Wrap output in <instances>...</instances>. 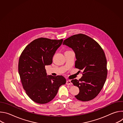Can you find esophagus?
<instances>
[{
    "label": "esophagus",
    "instance_id": "esophagus-1",
    "mask_svg": "<svg viewBox=\"0 0 123 123\" xmlns=\"http://www.w3.org/2000/svg\"><path fill=\"white\" fill-rule=\"evenodd\" d=\"M66 84L68 85H72V83L71 80H67L66 81Z\"/></svg>",
    "mask_w": 123,
    "mask_h": 123
}]
</instances>
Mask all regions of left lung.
<instances>
[{"instance_id":"obj_1","label":"left lung","mask_w":123,"mask_h":123,"mask_svg":"<svg viewBox=\"0 0 123 123\" xmlns=\"http://www.w3.org/2000/svg\"><path fill=\"white\" fill-rule=\"evenodd\" d=\"M63 44L74 50L75 67L83 71L81 78L71 81L80 91L75 97L82 101L92 100L101 91L107 77V62L103 49L94 39L82 33L70 37Z\"/></svg>"}]
</instances>
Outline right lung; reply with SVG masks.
I'll use <instances>...</instances> for the list:
<instances>
[{
  "instance_id": "right-lung-1",
  "label": "right lung",
  "mask_w": 123,
  "mask_h": 123,
  "mask_svg": "<svg viewBox=\"0 0 123 123\" xmlns=\"http://www.w3.org/2000/svg\"><path fill=\"white\" fill-rule=\"evenodd\" d=\"M60 40L41 37L28 44L22 52L18 72L24 90L36 103L44 104L53 99L59 87L66 83L62 75L47 76L45 66L52 62L56 50L63 42Z\"/></svg>"
}]
</instances>
